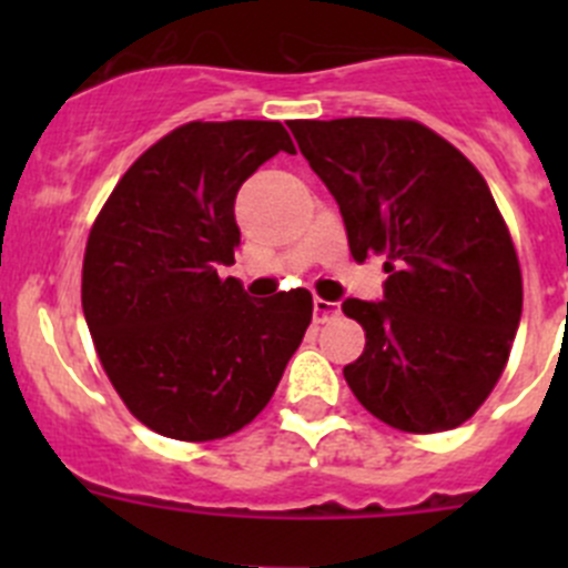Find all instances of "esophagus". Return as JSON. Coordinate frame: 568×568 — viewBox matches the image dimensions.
Masks as SVG:
<instances>
[{"mask_svg":"<svg viewBox=\"0 0 568 568\" xmlns=\"http://www.w3.org/2000/svg\"><path fill=\"white\" fill-rule=\"evenodd\" d=\"M337 313H341V305H337V302L313 300V316H316V324H324V321L335 318Z\"/></svg>","mask_w":568,"mask_h":568,"instance_id":"34e87169","label":"esophagus"}]
</instances>
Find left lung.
Instances as JSON below:
<instances>
[{
	"label": "left lung",
	"instance_id": "1",
	"mask_svg": "<svg viewBox=\"0 0 568 568\" xmlns=\"http://www.w3.org/2000/svg\"><path fill=\"white\" fill-rule=\"evenodd\" d=\"M288 125L337 200L354 261L387 257L382 302H343L365 329L348 387L400 432L462 426L500 379L523 316L517 250L484 175L415 120Z\"/></svg>",
	"mask_w": 568,
	"mask_h": 568
}]
</instances>
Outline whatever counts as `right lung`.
<instances>
[{
    "label": "right lung",
    "instance_id": "obj_1",
    "mask_svg": "<svg viewBox=\"0 0 568 568\" xmlns=\"http://www.w3.org/2000/svg\"><path fill=\"white\" fill-rule=\"evenodd\" d=\"M280 151L274 120L170 131L118 181L90 231L82 311L131 415L183 443L227 437L277 390L313 318L305 288L250 300L220 277L242 242L236 194Z\"/></svg>",
    "mask_w": 568,
    "mask_h": 568
}]
</instances>
